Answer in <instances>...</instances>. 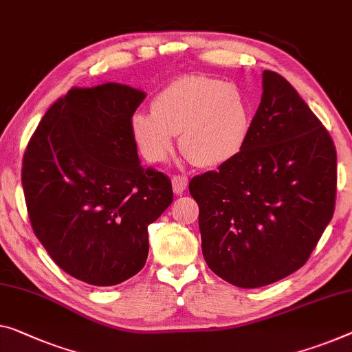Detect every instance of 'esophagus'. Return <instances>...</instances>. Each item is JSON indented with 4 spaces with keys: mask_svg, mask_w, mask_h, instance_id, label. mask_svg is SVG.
Here are the masks:
<instances>
[{
    "mask_svg": "<svg viewBox=\"0 0 352 352\" xmlns=\"http://www.w3.org/2000/svg\"><path fill=\"white\" fill-rule=\"evenodd\" d=\"M188 186V177L185 175H175L172 178V188H174L175 194H183Z\"/></svg>",
    "mask_w": 352,
    "mask_h": 352,
    "instance_id": "obj_1",
    "label": "esophagus"
}]
</instances>
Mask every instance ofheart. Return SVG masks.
Returning a JSON list of instances; mask_svg holds the SVG:
<instances>
[{
  "label": "heart",
  "instance_id": "1",
  "mask_svg": "<svg viewBox=\"0 0 352 352\" xmlns=\"http://www.w3.org/2000/svg\"><path fill=\"white\" fill-rule=\"evenodd\" d=\"M139 112L131 131L150 162L169 158L180 134L182 153L199 167H218L234 160L248 139L253 106L242 88L219 78L185 76L169 83Z\"/></svg>",
  "mask_w": 352,
  "mask_h": 352
}]
</instances>
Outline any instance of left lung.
Returning a JSON list of instances; mask_svg holds the SVG:
<instances>
[{"mask_svg":"<svg viewBox=\"0 0 352 352\" xmlns=\"http://www.w3.org/2000/svg\"><path fill=\"white\" fill-rule=\"evenodd\" d=\"M190 192L210 270L245 289L272 285L305 264L333 217V140L296 88L264 71L242 151Z\"/></svg>","mask_w":352,"mask_h":352,"instance_id":"obj_1","label":"left lung"}]
</instances>
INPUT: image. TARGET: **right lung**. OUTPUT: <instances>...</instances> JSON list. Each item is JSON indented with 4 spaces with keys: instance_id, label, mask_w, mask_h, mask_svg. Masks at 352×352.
<instances>
[{
    "instance_id": "1",
    "label": "right lung",
    "mask_w": 352,
    "mask_h": 352,
    "mask_svg": "<svg viewBox=\"0 0 352 352\" xmlns=\"http://www.w3.org/2000/svg\"><path fill=\"white\" fill-rule=\"evenodd\" d=\"M144 99L113 82L71 88L23 156L36 237L60 269L91 286L120 285L144 269L148 224L174 199L169 177L139 161L131 120Z\"/></svg>"
}]
</instances>
